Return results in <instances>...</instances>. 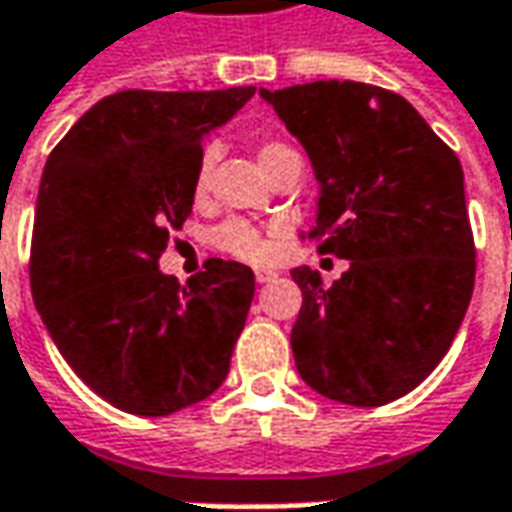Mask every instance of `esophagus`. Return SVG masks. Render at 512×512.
<instances>
[{"label": "esophagus", "mask_w": 512, "mask_h": 512, "mask_svg": "<svg viewBox=\"0 0 512 512\" xmlns=\"http://www.w3.org/2000/svg\"><path fill=\"white\" fill-rule=\"evenodd\" d=\"M276 276H279V273H273V270H256V282H259V285H267V282H273Z\"/></svg>", "instance_id": "34e87169"}]
</instances>
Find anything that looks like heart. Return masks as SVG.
<instances>
[{
    "instance_id": "heart-1",
    "label": "heart",
    "mask_w": 512,
    "mask_h": 512,
    "mask_svg": "<svg viewBox=\"0 0 512 512\" xmlns=\"http://www.w3.org/2000/svg\"><path fill=\"white\" fill-rule=\"evenodd\" d=\"M256 156H259V162H262V168L267 173H273L279 165H285L290 159H299V153L290 145H285V142H279V139L259 142ZM210 168H213V148H205L199 153V162H196V170H193V193L196 196H202L207 190ZM210 245L227 253V256H233V259H242V262H265L267 256H270V242L245 219H227L219 227H213Z\"/></svg>"
}]
</instances>
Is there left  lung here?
I'll return each mask as SVG.
<instances>
[{
  "label": "left lung",
  "mask_w": 512,
  "mask_h": 512,
  "mask_svg": "<svg viewBox=\"0 0 512 512\" xmlns=\"http://www.w3.org/2000/svg\"><path fill=\"white\" fill-rule=\"evenodd\" d=\"M262 96L305 145L322 185L307 239L350 259L327 287L296 267V370L316 393L379 407L422 384L459 333L476 245L459 156L404 96L364 82H310Z\"/></svg>",
  "instance_id": "8db88e82"
}]
</instances>
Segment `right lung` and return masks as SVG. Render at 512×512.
I'll list each match as a JSON object with an SVG mask.
<instances>
[{"label":"right lung","instance_id":"add662e5","mask_svg":"<svg viewBox=\"0 0 512 512\" xmlns=\"http://www.w3.org/2000/svg\"><path fill=\"white\" fill-rule=\"evenodd\" d=\"M253 93L122 90L50 150L30 239L33 302L73 373L125 413L170 416L230 370L253 270L207 259L179 285L159 256L193 210L205 130Z\"/></svg>","mask_w":512,"mask_h":512}]
</instances>
